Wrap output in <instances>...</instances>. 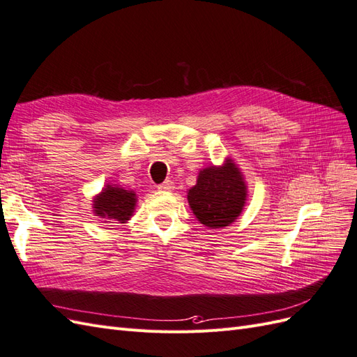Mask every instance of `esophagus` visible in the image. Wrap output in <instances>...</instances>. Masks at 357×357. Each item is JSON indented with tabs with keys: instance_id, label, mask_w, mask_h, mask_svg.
Returning <instances> with one entry per match:
<instances>
[{
	"instance_id": "obj_1",
	"label": "esophagus",
	"mask_w": 357,
	"mask_h": 357,
	"mask_svg": "<svg viewBox=\"0 0 357 357\" xmlns=\"http://www.w3.org/2000/svg\"><path fill=\"white\" fill-rule=\"evenodd\" d=\"M158 189L169 192V190L174 189V181H172V180H165L164 183H160V185L158 186Z\"/></svg>"
}]
</instances>
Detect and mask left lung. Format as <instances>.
<instances>
[{"label":"left lung","instance_id":"left-lung-1","mask_svg":"<svg viewBox=\"0 0 357 357\" xmlns=\"http://www.w3.org/2000/svg\"><path fill=\"white\" fill-rule=\"evenodd\" d=\"M245 185L238 168L226 160L222 168L199 171L197 185L188 193V201L197 219L208 228H223L238 218L245 204Z\"/></svg>","mask_w":357,"mask_h":357}]
</instances>
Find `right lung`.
<instances>
[{
    "mask_svg": "<svg viewBox=\"0 0 357 357\" xmlns=\"http://www.w3.org/2000/svg\"><path fill=\"white\" fill-rule=\"evenodd\" d=\"M135 193L117 186H107L98 197L95 198L93 211L104 219L117 220L125 223L129 220L135 207Z\"/></svg>",
    "mask_w": 357,
    "mask_h": 357,
    "instance_id": "obj_1",
    "label": "right lung"
}]
</instances>
